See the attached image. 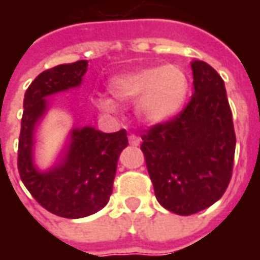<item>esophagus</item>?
<instances>
[{
  "mask_svg": "<svg viewBox=\"0 0 260 260\" xmlns=\"http://www.w3.org/2000/svg\"><path fill=\"white\" fill-rule=\"evenodd\" d=\"M129 145L131 146H139L141 145V138L138 135H131L129 136Z\"/></svg>",
  "mask_w": 260,
  "mask_h": 260,
  "instance_id": "1",
  "label": "esophagus"
}]
</instances>
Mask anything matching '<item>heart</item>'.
<instances>
[{"instance_id": "obj_1", "label": "heart", "mask_w": 260, "mask_h": 260, "mask_svg": "<svg viewBox=\"0 0 260 260\" xmlns=\"http://www.w3.org/2000/svg\"><path fill=\"white\" fill-rule=\"evenodd\" d=\"M191 83L177 65L141 68L113 76L108 82L111 96L97 94L93 102L100 111L117 114L119 103L134 104L138 118L145 124H163L184 110Z\"/></svg>"}]
</instances>
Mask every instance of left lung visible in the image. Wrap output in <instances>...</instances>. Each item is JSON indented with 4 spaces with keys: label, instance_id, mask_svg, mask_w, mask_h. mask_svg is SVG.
Returning a JSON list of instances; mask_svg holds the SVG:
<instances>
[{
    "label": "left lung",
    "instance_id": "obj_1",
    "mask_svg": "<svg viewBox=\"0 0 260 260\" xmlns=\"http://www.w3.org/2000/svg\"><path fill=\"white\" fill-rule=\"evenodd\" d=\"M193 94L185 110L142 135V152L158 203L189 216L223 196L231 180L235 132L225 86L206 62L193 59Z\"/></svg>",
    "mask_w": 260,
    "mask_h": 260
}]
</instances>
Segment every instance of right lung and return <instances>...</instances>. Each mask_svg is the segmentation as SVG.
<instances>
[{
	"instance_id": "right-lung-1",
	"label": "right lung",
	"mask_w": 260,
	"mask_h": 260,
	"mask_svg": "<svg viewBox=\"0 0 260 260\" xmlns=\"http://www.w3.org/2000/svg\"><path fill=\"white\" fill-rule=\"evenodd\" d=\"M87 61L57 65L33 80L23 99L18 169L20 178L44 209L67 218H82L102 210L110 201L126 131L106 134L94 126H74L61 157L48 169L35 158L37 125L48 111L47 97L82 85Z\"/></svg>"
}]
</instances>
